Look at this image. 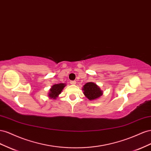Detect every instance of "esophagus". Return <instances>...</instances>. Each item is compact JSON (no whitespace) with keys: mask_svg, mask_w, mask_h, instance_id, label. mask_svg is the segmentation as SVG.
I'll list each match as a JSON object with an SVG mask.
<instances>
[{"mask_svg":"<svg viewBox=\"0 0 151 151\" xmlns=\"http://www.w3.org/2000/svg\"><path fill=\"white\" fill-rule=\"evenodd\" d=\"M70 83L72 84V85H75V84H76V81H71Z\"/></svg>","mask_w":151,"mask_h":151,"instance_id":"1","label":"esophagus"}]
</instances>
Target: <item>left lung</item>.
<instances>
[{
	"label": "left lung",
	"mask_w": 151,
	"mask_h": 151,
	"mask_svg": "<svg viewBox=\"0 0 151 151\" xmlns=\"http://www.w3.org/2000/svg\"><path fill=\"white\" fill-rule=\"evenodd\" d=\"M83 90L85 97L90 101L96 99L102 95V91L100 88L96 83L92 82L86 83L83 86Z\"/></svg>",
	"instance_id": "1"
}]
</instances>
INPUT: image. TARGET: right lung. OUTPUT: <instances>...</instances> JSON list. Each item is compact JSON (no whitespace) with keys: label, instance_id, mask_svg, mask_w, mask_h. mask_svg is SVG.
Wrapping results in <instances>:
<instances>
[{"label":"right lung","instance_id":"add662e5","mask_svg":"<svg viewBox=\"0 0 151 151\" xmlns=\"http://www.w3.org/2000/svg\"><path fill=\"white\" fill-rule=\"evenodd\" d=\"M66 85L64 83H59V84H55L54 85L52 88L50 89V92L49 93V96L50 99H54L56 98L59 93H61L62 90L63 88L65 87Z\"/></svg>","mask_w":151,"mask_h":151}]
</instances>
